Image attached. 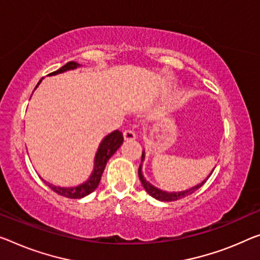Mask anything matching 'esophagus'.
<instances>
[{
    "label": "esophagus",
    "instance_id": "1",
    "mask_svg": "<svg viewBox=\"0 0 260 260\" xmlns=\"http://www.w3.org/2000/svg\"><path fill=\"white\" fill-rule=\"evenodd\" d=\"M123 137H124V141L130 142V141H134V139H136V134L133 130L127 129L124 131V133H123Z\"/></svg>",
    "mask_w": 260,
    "mask_h": 260
}]
</instances>
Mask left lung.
<instances>
[{
	"instance_id": "obj_1",
	"label": "left lung",
	"mask_w": 260,
	"mask_h": 260,
	"mask_svg": "<svg viewBox=\"0 0 260 260\" xmlns=\"http://www.w3.org/2000/svg\"><path fill=\"white\" fill-rule=\"evenodd\" d=\"M145 160V150H143V153H142V160H141V165H139V169H138V177H139V180H141L142 185L144 187V189L147 191V194L151 195L153 199L155 200H159V201H165V202H172V201H177V200H180L182 198L187 197V195H190L191 193H194L195 190L199 189L200 187H201L203 183H205L207 180H208V178L213 173V171L215 170V167L213 169V171L210 172L208 177H207L205 180H202L198 185H195L193 187H190L188 189H185V190H180V191H167V190H162L160 188H158V187L153 186L152 183L149 182L146 180L145 178H144V174H143V171H142V167H143V162Z\"/></svg>"
}]
</instances>
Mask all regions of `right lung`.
<instances>
[{"label":"right lung","mask_w":260,"mask_h":260,"mask_svg":"<svg viewBox=\"0 0 260 260\" xmlns=\"http://www.w3.org/2000/svg\"><path fill=\"white\" fill-rule=\"evenodd\" d=\"M80 66L81 65L78 63L77 61H70V62H67L66 65H63L61 69H59L55 72H52V73L49 75L61 74V73H63V72L78 69V67H80ZM42 80L38 82V85L36 86L35 89H37V87L39 86V83L42 82ZM122 144H123V135H122V133H119L118 130H115V131H113V133H110L109 135H107L106 137H103V139L101 141V143H100V145L98 147L96 153H95L94 169H93V171H91L89 178L87 179L85 182L80 183V185H78V186L61 187V186L53 185V183H51V182H47L44 180V179H42V180L45 182L52 190L55 191V193L59 195H61V197L69 198V199L85 198L88 194H90L91 191H94L98 188L100 180H101V175L103 173V171H105V167L107 165V161L109 160V158L111 157V155L116 152Z\"/></svg>","instance_id":"add662e5"}]
</instances>
